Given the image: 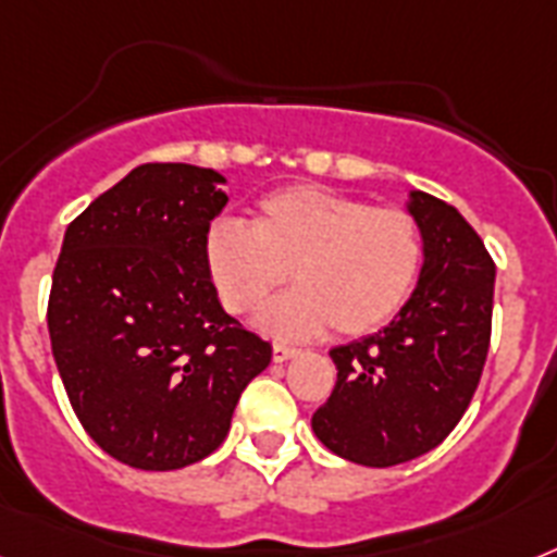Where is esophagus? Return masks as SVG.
Masks as SVG:
<instances>
[{
  "instance_id": "1",
  "label": "esophagus",
  "mask_w": 557,
  "mask_h": 557,
  "mask_svg": "<svg viewBox=\"0 0 557 557\" xmlns=\"http://www.w3.org/2000/svg\"><path fill=\"white\" fill-rule=\"evenodd\" d=\"M300 350L292 348V345H283V343H274V348H271V357H274V362H286V359L297 357Z\"/></svg>"
}]
</instances>
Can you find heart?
<instances>
[{
    "mask_svg": "<svg viewBox=\"0 0 557 557\" xmlns=\"http://www.w3.org/2000/svg\"><path fill=\"white\" fill-rule=\"evenodd\" d=\"M203 265L228 314H251L292 280L297 288L260 311V329L280 339H311L336 329L366 336L399 314L424 265L413 214L322 189L288 186L255 209L251 226L214 221Z\"/></svg>",
    "mask_w": 557,
    "mask_h": 557,
    "instance_id": "heart-1",
    "label": "heart"
}]
</instances>
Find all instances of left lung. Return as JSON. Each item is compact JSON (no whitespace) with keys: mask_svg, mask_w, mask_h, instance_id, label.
I'll list each match as a JSON object with an SVG mask.
<instances>
[{"mask_svg":"<svg viewBox=\"0 0 557 557\" xmlns=\"http://www.w3.org/2000/svg\"><path fill=\"white\" fill-rule=\"evenodd\" d=\"M424 235L419 286L385 329L331 348L336 385L311 416L331 453L394 467L442 445L479 387L493 331L495 263L450 203L410 191Z\"/></svg>","mask_w":557,"mask_h":557,"instance_id":"obj_1","label":"left lung"}]
</instances>
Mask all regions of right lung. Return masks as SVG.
I'll use <instances>...</instances> for the list:
<instances>
[{
    "instance_id": "1",
    "label": "right lung",
    "mask_w": 557,
    "mask_h": 557,
    "mask_svg": "<svg viewBox=\"0 0 557 557\" xmlns=\"http://www.w3.org/2000/svg\"><path fill=\"white\" fill-rule=\"evenodd\" d=\"M223 175L141 163L64 232L48 331L82 428L135 470H177L223 445L271 345L223 311L203 237Z\"/></svg>"
}]
</instances>
